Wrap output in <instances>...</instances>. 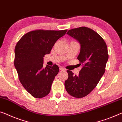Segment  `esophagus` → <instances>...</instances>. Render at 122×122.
I'll use <instances>...</instances> for the list:
<instances>
[{
    "label": "esophagus",
    "instance_id": "esophagus-1",
    "mask_svg": "<svg viewBox=\"0 0 122 122\" xmlns=\"http://www.w3.org/2000/svg\"><path fill=\"white\" fill-rule=\"evenodd\" d=\"M59 70H61V71H65V69L64 68V67H60Z\"/></svg>",
    "mask_w": 122,
    "mask_h": 122
}]
</instances>
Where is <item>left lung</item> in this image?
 <instances>
[{
  "label": "left lung",
  "instance_id": "1",
  "mask_svg": "<svg viewBox=\"0 0 122 122\" xmlns=\"http://www.w3.org/2000/svg\"><path fill=\"white\" fill-rule=\"evenodd\" d=\"M67 34L80 42L81 50L77 59L82 68L77 76L67 70L68 78L65 81V87L71 96L83 98L95 88L104 74L108 59L107 47L100 35L88 27L70 29Z\"/></svg>",
  "mask_w": 122,
  "mask_h": 122
}]
</instances>
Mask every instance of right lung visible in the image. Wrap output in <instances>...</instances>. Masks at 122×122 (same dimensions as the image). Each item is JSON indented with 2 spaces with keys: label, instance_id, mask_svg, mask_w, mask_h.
Returning a JSON list of instances; mask_svg holds the SVG:
<instances>
[{
  "label": "right lung",
  "instance_id": "add662e5",
  "mask_svg": "<svg viewBox=\"0 0 122 122\" xmlns=\"http://www.w3.org/2000/svg\"><path fill=\"white\" fill-rule=\"evenodd\" d=\"M67 30H34L25 34L17 43L15 67L22 86L34 98H44L50 92L59 69L56 64L44 68L43 58Z\"/></svg>",
  "mask_w": 122,
  "mask_h": 122
}]
</instances>
